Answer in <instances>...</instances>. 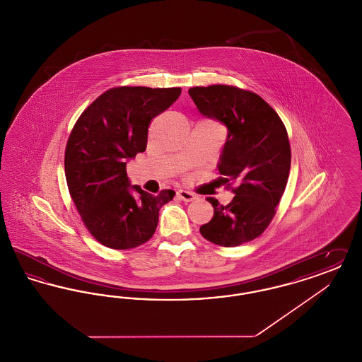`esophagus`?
I'll use <instances>...</instances> for the list:
<instances>
[{
    "mask_svg": "<svg viewBox=\"0 0 362 362\" xmlns=\"http://www.w3.org/2000/svg\"><path fill=\"white\" fill-rule=\"evenodd\" d=\"M176 194H177V197H179L182 201H185V202H191V201H194V199L197 198L192 192L186 191V189H179Z\"/></svg>",
    "mask_w": 362,
    "mask_h": 362,
    "instance_id": "34e87169",
    "label": "esophagus"
}]
</instances>
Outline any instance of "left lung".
<instances>
[{"label":"left lung","instance_id":"8db88e82","mask_svg":"<svg viewBox=\"0 0 362 362\" xmlns=\"http://www.w3.org/2000/svg\"><path fill=\"white\" fill-rule=\"evenodd\" d=\"M189 96L202 115L226 126L218 163L225 183L236 182L233 199L209 197L213 218L199 228L217 245L236 247L260 236L272 223L291 171V145L276 111L259 95L232 86H194Z\"/></svg>","mask_w":362,"mask_h":362}]
</instances>
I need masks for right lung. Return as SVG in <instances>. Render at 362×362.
Returning <instances> with one entry per match:
<instances>
[{"label": "right lung", "mask_w": 362, "mask_h": 362, "mask_svg": "<svg viewBox=\"0 0 362 362\" xmlns=\"http://www.w3.org/2000/svg\"><path fill=\"white\" fill-rule=\"evenodd\" d=\"M180 92V88H111L86 107L70 133L65 151L70 197L89 233L108 248L129 250L149 240L160 209L175 195L173 189L152 195L130 186L126 164L146 149L149 123Z\"/></svg>", "instance_id": "add662e5"}]
</instances>
